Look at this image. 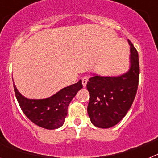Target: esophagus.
Listing matches in <instances>:
<instances>
[{
    "instance_id": "obj_1",
    "label": "esophagus",
    "mask_w": 158,
    "mask_h": 158,
    "mask_svg": "<svg viewBox=\"0 0 158 158\" xmlns=\"http://www.w3.org/2000/svg\"><path fill=\"white\" fill-rule=\"evenodd\" d=\"M82 81V85H83V87H86V85H87L88 81H89V77H84L81 79Z\"/></svg>"
}]
</instances>
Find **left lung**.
Returning <instances> with one entry per match:
<instances>
[{
	"label": "left lung",
	"mask_w": 158,
	"mask_h": 158,
	"mask_svg": "<svg viewBox=\"0 0 158 158\" xmlns=\"http://www.w3.org/2000/svg\"><path fill=\"white\" fill-rule=\"evenodd\" d=\"M130 45V67L118 76L93 74L87 83L89 92L88 114L94 126L109 128L122 120L131 108L138 89L139 60L132 43Z\"/></svg>",
	"instance_id": "1"
}]
</instances>
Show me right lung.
I'll return each mask as SVG.
<instances>
[{
  "mask_svg": "<svg viewBox=\"0 0 158 158\" xmlns=\"http://www.w3.org/2000/svg\"><path fill=\"white\" fill-rule=\"evenodd\" d=\"M13 85L17 101L25 115L40 127L54 130L63 125L69 103L82 89V82L80 80L50 97L40 100L25 97L18 91L15 84Z\"/></svg>",
  "mask_w": 158,
  "mask_h": 158,
  "instance_id": "obj_1",
  "label": "right lung"
}]
</instances>
